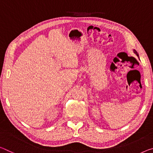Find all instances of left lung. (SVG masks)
Returning <instances> with one entry per match:
<instances>
[{"mask_svg":"<svg viewBox=\"0 0 153 153\" xmlns=\"http://www.w3.org/2000/svg\"><path fill=\"white\" fill-rule=\"evenodd\" d=\"M133 52H134V53H135V54L137 55V56L138 58H139V55H138V54H137V52H136V51H135V50H133Z\"/></svg>","mask_w":153,"mask_h":153,"instance_id":"8db88e82","label":"left lung"}]
</instances>
